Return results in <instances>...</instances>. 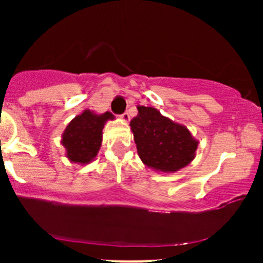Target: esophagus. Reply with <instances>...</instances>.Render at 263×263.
<instances>
[{"label": "esophagus", "mask_w": 263, "mask_h": 263, "mask_svg": "<svg viewBox=\"0 0 263 263\" xmlns=\"http://www.w3.org/2000/svg\"><path fill=\"white\" fill-rule=\"evenodd\" d=\"M121 119H122V121H125L126 123H127V122H129V119H131V117H129L128 112H123L121 115Z\"/></svg>", "instance_id": "esophagus-1"}]
</instances>
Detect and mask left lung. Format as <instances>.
Wrapping results in <instances>:
<instances>
[{"label": "left lung", "instance_id": "8db88e82", "mask_svg": "<svg viewBox=\"0 0 263 263\" xmlns=\"http://www.w3.org/2000/svg\"><path fill=\"white\" fill-rule=\"evenodd\" d=\"M131 131L141 161L156 172L174 173L195 158L199 141L185 126L151 106H137Z\"/></svg>", "mask_w": 263, "mask_h": 263}]
</instances>
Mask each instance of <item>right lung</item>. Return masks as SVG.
I'll list each match as a JSON object with an SVG mask.
<instances>
[{"mask_svg":"<svg viewBox=\"0 0 263 263\" xmlns=\"http://www.w3.org/2000/svg\"><path fill=\"white\" fill-rule=\"evenodd\" d=\"M115 120L111 112L96 114L84 110L68 123L62 135V141L66 158L80 165L89 164L98 156L102 143V129L105 123Z\"/></svg>","mask_w":263,"mask_h":263,"instance_id":"add662e5","label":"right lung"}]
</instances>
